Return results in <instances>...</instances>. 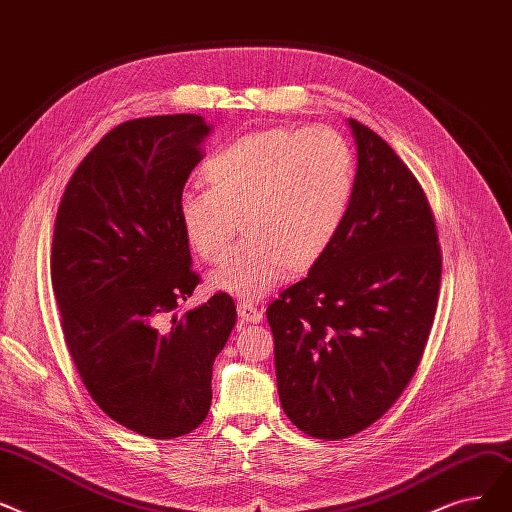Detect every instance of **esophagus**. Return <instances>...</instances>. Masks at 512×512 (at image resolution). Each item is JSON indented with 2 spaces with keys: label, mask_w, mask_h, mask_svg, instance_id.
Returning <instances> with one entry per match:
<instances>
[{
  "label": "esophagus",
  "mask_w": 512,
  "mask_h": 512,
  "mask_svg": "<svg viewBox=\"0 0 512 512\" xmlns=\"http://www.w3.org/2000/svg\"><path fill=\"white\" fill-rule=\"evenodd\" d=\"M237 314H239V319L246 321V323H260L262 321V308H258L250 300H239L237 302Z\"/></svg>",
  "instance_id": "1"
}]
</instances>
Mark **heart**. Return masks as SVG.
<instances>
[{
    "instance_id": "obj_1",
    "label": "heart",
    "mask_w": 512,
    "mask_h": 512,
    "mask_svg": "<svg viewBox=\"0 0 512 512\" xmlns=\"http://www.w3.org/2000/svg\"><path fill=\"white\" fill-rule=\"evenodd\" d=\"M208 187L179 193V218L206 262L223 256L246 223V241L210 275L216 289L256 298L331 248L352 206L356 158L331 127H271L237 137L204 162Z\"/></svg>"
}]
</instances>
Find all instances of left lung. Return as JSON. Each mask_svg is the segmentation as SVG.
Returning a JSON list of instances; mask_svg holds the SVG:
<instances>
[{"label":"left lung","mask_w":512,"mask_h":512,"mask_svg":"<svg viewBox=\"0 0 512 512\" xmlns=\"http://www.w3.org/2000/svg\"><path fill=\"white\" fill-rule=\"evenodd\" d=\"M346 221L308 277L266 308L281 406L316 440L371 427L415 377L440 298L442 250L417 177L369 127Z\"/></svg>","instance_id":"left-lung-1"}]
</instances>
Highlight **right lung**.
Masks as SVG:
<instances>
[{
  "instance_id": "add662e5",
  "label": "right lung",
  "mask_w": 512,
  "mask_h": 512,
  "mask_svg": "<svg viewBox=\"0 0 512 512\" xmlns=\"http://www.w3.org/2000/svg\"><path fill=\"white\" fill-rule=\"evenodd\" d=\"M208 133L198 114L127 120L83 158L56 214L52 287L70 358L93 402L152 440L204 423L237 321L223 291L173 316L200 283L177 202Z\"/></svg>"
}]
</instances>
